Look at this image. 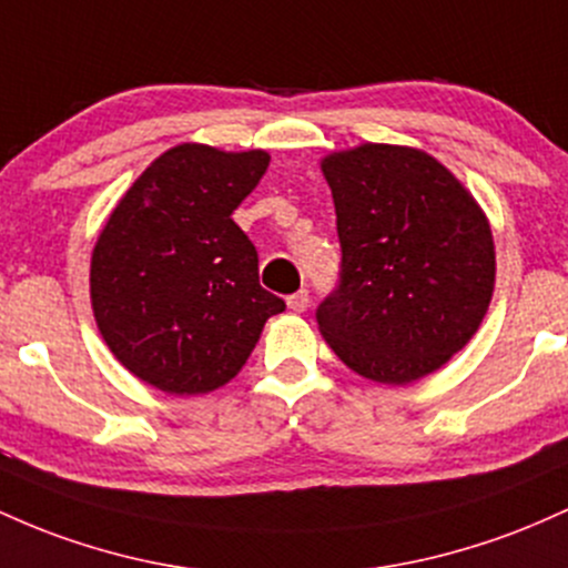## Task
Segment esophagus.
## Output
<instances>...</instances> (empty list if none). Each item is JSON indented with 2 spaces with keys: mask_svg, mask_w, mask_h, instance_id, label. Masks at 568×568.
I'll use <instances>...</instances> for the list:
<instances>
[{
  "mask_svg": "<svg viewBox=\"0 0 568 568\" xmlns=\"http://www.w3.org/2000/svg\"><path fill=\"white\" fill-rule=\"evenodd\" d=\"M308 303H311V295H308V290H297L295 295H290V297H286V305H290L292 311H297V314H301V311L308 308Z\"/></svg>",
  "mask_w": 568,
  "mask_h": 568,
  "instance_id": "obj_1",
  "label": "esophagus"
}]
</instances>
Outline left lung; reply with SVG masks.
<instances>
[{
  "instance_id": "left-lung-1",
  "label": "left lung",
  "mask_w": 568,
  "mask_h": 568,
  "mask_svg": "<svg viewBox=\"0 0 568 568\" xmlns=\"http://www.w3.org/2000/svg\"><path fill=\"white\" fill-rule=\"evenodd\" d=\"M341 239V282L316 308L343 365L403 386L477 333L494 295L490 225L464 184L413 146L362 144L322 161Z\"/></svg>"
}]
</instances>
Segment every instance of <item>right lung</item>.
<instances>
[{
    "label": "right lung",
    "instance_id": "obj_1",
    "mask_svg": "<svg viewBox=\"0 0 568 568\" xmlns=\"http://www.w3.org/2000/svg\"><path fill=\"white\" fill-rule=\"evenodd\" d=\"M263 150L180 144L131 184L91 257L99 333L125 369L165 394H206L246 365L282 297L233 222L263 180Z\"/></svg>",
    "mask_w": 568,
    "mask_h": 568
}]
</instances>
